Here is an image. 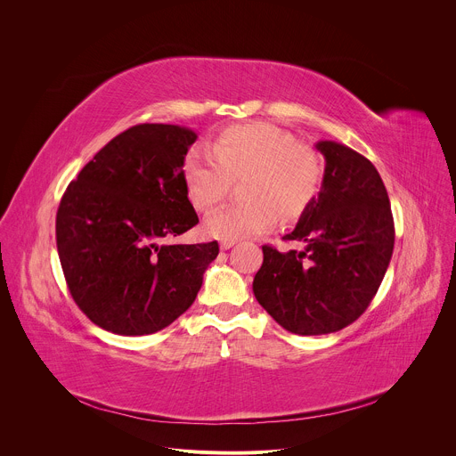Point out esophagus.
Listing matches in <instances>:
<instances>
[{
  "label": "esophagus",
  "mask_w": 456,
  "mask_h": 456,
  "mask_svg": "<svg viewBox=\"0 0 456 456\" xmlns=\"http://www.w3.org/2000/svg\"><path fill=\"white\" fill-rule=\"evenodd\" d=\"M234 243H236V240H222V241H220V248H222V250H227V248H231Z\"/></svg>",
  "instance_id": "1"
}]
</instances>
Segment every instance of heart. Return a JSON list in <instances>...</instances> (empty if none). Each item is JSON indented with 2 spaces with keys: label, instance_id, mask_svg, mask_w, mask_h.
<instances>
[{
  "label": "heart",
  "instance_id": "heart-1",
  "mask_svg": "<svg viewBox=\"0 0 456 456\" xmlns=\"http://www.w3.org/2000/svg\"><path fill=\"white\" fill-rule=\"evenodd\" d=\"M213 155L194 151L183 167L187 197L200 211L215 209L243 180V204L224 208L204 224L208 236L238 240L273 231L301 216L317 199L324 166L317 151L283 129L265 124L231 126L215 139Z\"/></svg>",
  "mask_w": 456,
  "mask_h": 456
}]
</instances>
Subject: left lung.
I'll return each mask as SVG.
<instances>
[{
	"label": "left lung",
	"mask_w": 456,
	"mask_h": 456,
	"mask_svg": "<svg viewBox=\"0 0 456 456\" xmlns=\"http://www.w3.org/2000/svg\"><path fill=\"white\" fill-rule=\"evenodd\" d=\"M324 178L317 199L283 240L301 250L264 245L252 290L276 322L297 336L332 334L371 303L395 243L392 208L375 166L334 141H321Z\"/></svg>",
	"instance_id": "obj_1"
}]
</instances>
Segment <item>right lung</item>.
Wrapping results in <instances>:
<instances>
[{"mask_svg":"<svg viewBox=\"0 0 456 456\" xmlns=\"http://www.w3.org/2000/svg\"><path fill=\"white\" fill-rule=\"evenodd\" d=\"M197 134L137 124L111 139L64 191L55 240L77 306L118 336L155 334L197 297L218 241L167 245L199 224L183 180Z\"/></svg>","mask_w":456,"mask_h":456,"instance_id":"1","label":"right lung"}]
</instances>
